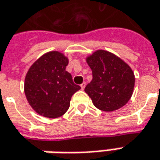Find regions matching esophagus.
Instances as JSON below:
<instances>
[{"label":"esophagus","mask_w":160,"mask_h":160,"mask_svg":"<svg viewBox=\"0 0 160 160\" xmlns=\"http://www.w3.org/2000/svg\"><path fill=\"white\" fill-rule=\"evenodd\" d=\"M85 85H86V83H85V82H83L82 83V84H81V88H82V90H83V89L85 88Z\"/></svg>","instance_id":"obj_1"}]
</instances>
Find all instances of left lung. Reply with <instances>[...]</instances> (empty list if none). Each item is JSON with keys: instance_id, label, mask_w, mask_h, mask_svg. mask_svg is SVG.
Instances as JSON below:
<instances>
[{"instance_id": "left-lung-1", "label": "left lung", "mask_w": 160, "mask_h": 160, "mask_svg": "<svg viewBox=\"0 0 160 160\" xmlns=\"http://www.w3.org/2000/svg\"><path fill=\"white\" fill-rule=\"evenodd\" d=\"M92 80L84 89L99 110L112 112L130 99L135 86L131 68L121 58L105 50H98L86 58Z\"/></svg>"}]
</instances>
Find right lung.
Segmentation results:
<instances>
[{"label": "right lung", "mask_w": 160, "mask_h": 160, "mask_svg": "<svg viewBox=\"0 0 160 160\" xmlns=\"http://www.w3.org/2000/svg\"><path fill=\"white\" fill-rule=\"evenodd\" d=\"M68 64V60L63 53L52 51L38 59L26 74V98L34 111L44 117L63 115L69 108L73 94L81 89L66 71Z\"/></svg>", "instance_id": "1"}]
</instances>
